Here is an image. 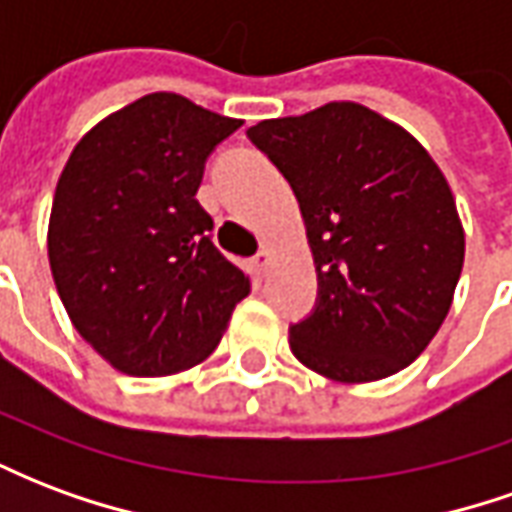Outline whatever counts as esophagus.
<instances>
[{"mask_svg": "<svg viewBox=\"0 0 512 512\" xmlns=\"http://www.w3.org/2000/svg\"><path fill=\"white\" fill-rule=\"evenodd\" d=\"M268 263H271V252H268V249H260V252L252 257V268H255L257 274H263Z\"/></svg>", "mask_w": 512, "mask_h": 512, "instance_id": "obj_1", "label": "esophagus"}]
</instances>
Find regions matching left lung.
I'll list each match as a JSON object with an SVG mask.
<instances>
[{
  "label": "left lung",
  "mask_w": 512,
  "mask_h": 512,
  "mask_svg": "<svg viewBox=\"0 0 512 512\" xmlns=\"http://www.w3.org/2000/svg\"><path fill=\"white\" fill-rule=\"evenodd\" d=\"M285 175L307 224L318 299L290 351L345 384L417 359L447 318L463 227L428 150L373 109L334 101L246 131Z\"/></svg>",
  "instance_id": "obj_1"
}]
</instances>
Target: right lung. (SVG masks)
<instances>
[{"mask_svg": "<svg viewBox=\"0 0 512 512\" xmlns=\"http://www.w3.org/2000/svg\"><path fill=\"white\" fill-rule=\"evenodd\" d=\"M241 120L153 93L73 147L49 222L54 285L76 332L128 376H172L222 340L249 277L213 246L205 161Z\"/></svg>", "mask_w": 512, "mask_h": 512, "instance_id": "add662e5", "label": "right lung"}]
</instances>
